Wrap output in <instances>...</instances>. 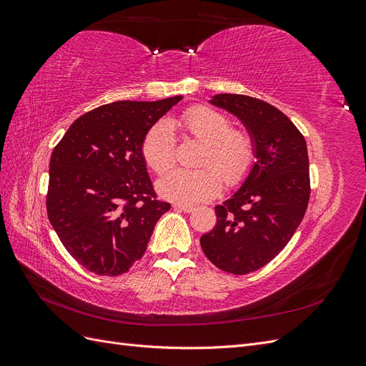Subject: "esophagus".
Instances as JSON below:
<instances>
[{"instance_id":"obj_1","label":"esophagus","mask_w":366,"mask_h":366,"mask_svg":"<svg viewBox=\"0 0 366 366\" xmlns=\"http://www.w3.org/2000/svg\"><path fill=\"white\" fill-rule=\"evenodd\" d=\"M174 209H175V210H182V212H187V214H189V212H192V210H194V206H191V204H179V203H177V204H174Z\"/></svg>"}]
</instances>
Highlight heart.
I'll return each instance as SVG.
<instances>
[{"instance_id": "1", "label": "heart", "mask_w": 366, "mask_h": 366, "mask_svg": "<svg viewBox=\"0 0 366 366\" xmlns=\"http://www.w3.org/2000/svg\"><path fill=\"white\" fill-rule=\"evenodd\" d=\"M174 127L202 142L198 157L200 169H172L157 182L159 194L179 204H194L210 200L227 186L239 184L249 175L257 157V147L250 132L230 128V119L206 105L187 108L179 117L160 120L152 125L142 143V156L157 174L164 172L175 162L177 140Z\"/></svg>"}]
</instances>
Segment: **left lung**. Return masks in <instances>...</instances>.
Wrapping results in <instances>:
<instances>
[{
    "instance_id": "1",
    "label": "left lung",
    "mask_w": 366,
    "mask_h": 366,
    "mask_svg": "<svg viewBox=\"0 0 366 366\" xmlns=\"http://www.w3.org/2000/svg\"><path fill=\"white\" fill-rule=\"evenodd\" d=\"M210 104L244 124L257 147V162L239 189L215 207L217 224L200 244L218 269L247 274L280 254L305 215L307 143L289 117L261 99L217 94Z\"/></svg>"
}]
</instances>
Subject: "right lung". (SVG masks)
I'll use <instances>...</instances> for the list:
<instances>
[{
	"instance_id": "right-lung-1",
	"label": "right lung",
	"mask_w": 366,
	"mask_h": 366,
	"mask_svg": "<svg viewBox=\"0 0 366 366\" xmlns=\"http://www.w3.org/2000/svg\"><path fill=\"white\" fill-rule=\"evenodd\" d=\"M182 101H119L76 119L53 149L47 215L88 272L127 273L171 204L157 200L142 156L149 128Z\"/></svg>"
}]
</instances>
